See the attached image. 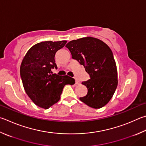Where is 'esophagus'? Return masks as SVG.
<instances>
[{"label":"esophagus","instance_id":"34e87169","mask_svg":"<svg viewBox=\"0 0 146 146\" xmlns=\"http://www.w3.org/2000/svg\"><path fill=\"white\" fill-rule=\"evenodd\" d=\"M75 84H80V82H79L78 80H76H76H75Z\"/></svg>","mask_w":146,"mask_h":146}]
</instances>
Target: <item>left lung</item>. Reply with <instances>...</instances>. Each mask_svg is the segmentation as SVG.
Returning a JSON list of instances; mask_svg holds the SVG:
<instances>
[{"instance_id":"obj_1","label":"left lung","mask_w":146,"mask_h":146,"mask_svg":"<svg viewBox=\"0 0 146 146\" xmlns=\"http://www.w3.org/2000/svg\"><path fill=\"white\" fill-rule=\"evenodd\" d=\"M66 47L72 59L83 65L90 79L82 82L87 88L80 101L90 107L100 108L112 98L117 86V71L112 50L98 39L87 37L69 42Z\"/></svg>"}]
</instances>
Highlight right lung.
<instances>
[{"label": "right lung", "instance_id": "1", "mask_svg": "<svg viewBox=\"0 0 146 146\" xmlns=\"http://www.w3.org/2000/svg\"><path fill=\"white\" fill-rule=\"evenodd\" d=\"M66 41H43L32 46L23 58L20 76L26 93L38 107L48 109L60 98L64 87L75 84V79L52 74L57 69L55 55Z\"/></svg>", "mask_w": 146, "mask_h": 146}]
</instances>
